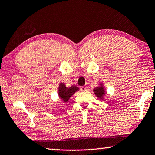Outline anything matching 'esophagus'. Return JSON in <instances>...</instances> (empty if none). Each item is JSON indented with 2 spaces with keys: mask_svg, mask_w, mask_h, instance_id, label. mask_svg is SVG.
I'll return each mask as SVG.
<instances>
[{
  "mask_svg": "<svg viewBox=\"0 0 155 155\" xmlns=\"http://www.w3.org/2000/svg\"><path fill=\"white\" fill-rule=\"evenodd\" d=\"M80 90L82 92H85V91H86V90H87V88H86V86H81Z\"/></svg>",
  "mask_w": 155,
  "mask_h": 155,
  "instance_id": "esophagus-1",
  "label": "esophagus"
}]
</instances>
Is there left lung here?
Wrapping results in <instances>:
<instances>
[{
  "label": "left lung",
  "mask_w": 155,
  "mask_h": 155,
  "mask_svg": "<svg viewBox=\"0 0 155 155\" xmlns=\"http://www.w3.org/2000/svg\"><path fill=\"white\" fill-rule=\"evenodd\" d=\"M93 91L94 94H95V95L100 99H103V97H104V95L105 94V89L103 87L102 85L94 88Z\"/></svg>",
  "instance_id": "1"
}]
</instances>
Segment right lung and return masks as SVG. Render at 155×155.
<instances>
[{"instance_id": "1", "label": "right lung", "mask_w": 155, "mask_h": 155, "mask_svg": "<svg viewBox=\"0 0 155 155\" xmlns=\"http://www.w3.org/2000/svg\"><path fill=\"white\" fill-rule=\"evenodd\" d=\"M78 90H79V88L75 86H72L69 88H67L64 84L61 83L58 88V95L62 101L64 102H67L70 97Z\"/></svg>"}]
</instances>
